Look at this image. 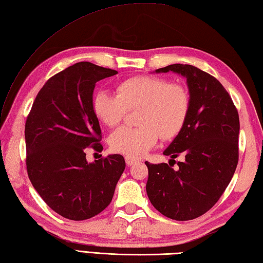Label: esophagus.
<instances>
[{"label": "esophagus", "mask_w": 263, "mask_h": 263, "mask_svg": "<svg viewBox=\"0 0 263 263\" xmlns=\"http://www.w3.org/2000/svg\"><path fill=\"white\" fill-rule=\"evenodd\" d=\"M125 162H126L127 166H133L134 163L139 162V159H137V158H133V157L125 156Z\"/></svg>", "instance_id": "esophagus-1"}]
</instances>
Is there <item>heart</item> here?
Returning a JSON list of instances; mask_svg holds the SVG:
<instances>
[{"instance_id": "obj_1", "label": "heart", "mask_w": 263, "mask_h": 263, "mask_svg": "<svg viewBox=\"0 0 263 263\" xmlns=\"http://www.w3.org/2000/svg\"><path fill=\"white\" fill-rule=\"evenodd\" d=\"M117 95L106 90L94 94L91 107L101 123L115 127L126 111L139 108L137 127H122L109 140L113 151L137 158L154 146L159 136L172 140L184 127L191 108V97L180 84L163 77L137 75L115 85Z\"/></svg>"}]
</instances>
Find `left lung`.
Masks as SVG:
<instances>
[{
  "mask_svg": "<svg viewBox=\"0 0 263 263\" xmlns=\"http://www.w3.org/2000/svg\"><path fill=\"white\" fill-rule=\"evenodd\" d=\"M187 78L191 108L186 123L164 156L168 163H150L146 194L157 211L176 221L201 216L214 206L239 161V113L217 79L192 65L174 64L156 70ZM182 162L174 170V159ZM173 163L172 164L171 162Z\"/></svg>",
  "mask_w": 263,
  "mask_h": 263,
  "instance_id": "8db88e82",
  "label": "left lung"
}]
</instances>
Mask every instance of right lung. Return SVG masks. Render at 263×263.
Instances as JSON below:
<instances>
[{
  "instance_id": "right-lung-1",
  "label": "right lung",
  "mask_w": 263,
  "mask_h": 263,
  "mask_svg": "<svg viewBox=\"0 0 263 263\" xmlns=\"http://www.w3.org/2000/svg\"><path fill=\"white\" fill-rule=\"evenodd\" d=\"M117 74L88 62L69 66L46 82L26 121L29 179L52 211L72 221L105 210L125 169L121 155L86 161L87 149L103 150L91 107L95 84Z\"/></svg>"
}]
</instances>
